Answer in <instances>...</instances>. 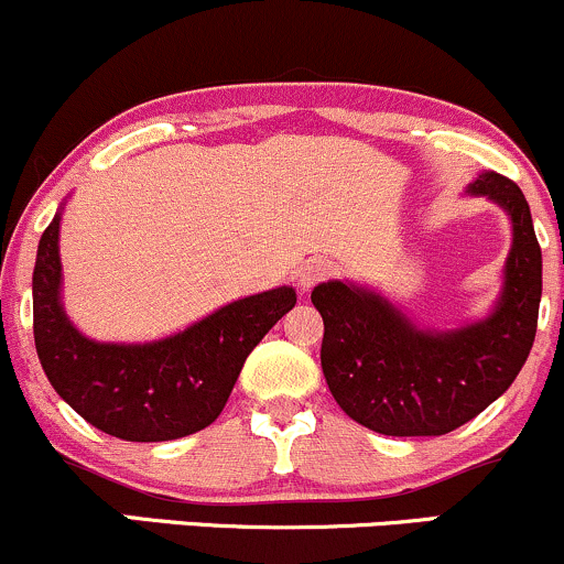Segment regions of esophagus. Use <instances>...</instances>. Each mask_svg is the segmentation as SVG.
I'll use <instances>...</instances> for the list:
<instances>
[{
  "label": "esophagus",
  "mask_w": 564,
  "mask_h": 564,
  "mask_svg": "<svg viewBox=\"0 0 564 564\" xmlns=\"http://www.w3.org/2000/svg\"><path fill=\"white\" fill-rule=\"evenodd\" d=\"M335 274V263L327 261V258H312L306 265L301 269V276H299V284L303 290H312L314 284L330 280Z\"/></svg>",
  "instance_id": "esophagus-1"
}]
</instances>
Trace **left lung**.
Wrapping results in <instances>:
<instances>
[{
	"label": "left lung",
	"instance_id": "obj_1",
	"mask_svg": "<svg viewBox=\"0 0 564 564\" xmlns=\"http://www.w3.org/2000/svg\"><path fill=\"white\" fill-rule=\"evenodd\" d=\"M474 197L511 218L503 293L485 319L455 330H421L383 295L322 282L312 303L325 322L322 372L349 419L389 436H440L464 426L514 383L535 340L541 245L514 181L482 173Z\"/></svg>",
	"mask_w": 564,
	"mask_h": 564
}]
</instances>
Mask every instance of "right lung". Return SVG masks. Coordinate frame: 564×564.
<instances>
[{
    "mask_svg": "<svg viewBox=\"0 0 564 564\" xmlns=\"http://www.w3.org/2000/svg\"><path fill=\"white\" fill-rule=\"evenodd\" d=\"M61 213L40 239L34 265V344L47 381L100 432L167 442L210 426L226 408L248 354L290 308L293 288L265 290L218 308L151 344H98L61 303Z\"/></svg>",
    "mask_w": 564,
    "mask_h": 564,
    "instance_id": "add662e5",
    "label": "right lung"
}]
</instances>
